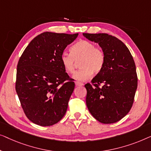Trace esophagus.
I'll use <instances>...</instances> for the list:
<instances>
[{
    "mask_svg": "<svg viewBox=\"0 0 151 151\" xmlns=\"http://www.w3.org/2000/svg\"><path fill=\"white\" fill-rule=\"evenodd\" d=\"M75 84H76V86H83V83H81L79 81H76Z\"/></svg>",
    "mask_w": 151,
    "mask_h": 151,
    "instance_id": "esophagus-1",
    "label": "esophagus"
}]
</instances>
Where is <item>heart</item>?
I'll use <instances>...</instances> for the list:
<instances>
[{"mask_svg":"<svg viewBox=\"0 0 151 151\" xmlns=\"http://www.w3.org/2000/svg\"><path fill=\"white\" fill-rule=\"evenodd\" d=\"M70 54L63 52L60 61L63 68L68 73L75 72L76 61H79L81 68L73 75L75 79L85 81L92 76V74H99L105 63V54L101 48L96 47L94 44L86 40H79L70 48Z\"/></svg>","mask_w":151,"mask_h":151,"instance_id":"heart-1","label":"heart"}]
</instances>
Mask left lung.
<instances>
[{"label": "left lung", "instance_id": "1", "mask_svg": "<svg viewBox=\"0 0 151 151\" xmlns=\"http://www.w3.org/2000/svg\"><path fill=\"white\" fill-rule=\"evenodd\" d=\"M83 35L99 44L105 54L102 71L92 80V84L85 85L87 107L100 122H116L129 113L134 101L137 87L134 60L126 45L114 36L107 33Z\"/></svg>", "mask_w": 151, "mask_h": 151}]
</instances>
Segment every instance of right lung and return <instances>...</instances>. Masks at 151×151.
<instances>
[{"label": "right lung", "instance_id": "right-lung-1", "mask_svg": "<svg viewBox=\"0 0 151 151\" xmlns=\"http://www.w3.org/2000/svg\"><path fill=\"white\" fill-rule=\"evenodd\" d=\"M78 34L44 32L27 46L17 65L16 90L29 120L42 127L64 116L75 89L60 57Z\"/></svg>", "mask_w": 151, "mask_h": 151}]
</instances>
